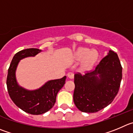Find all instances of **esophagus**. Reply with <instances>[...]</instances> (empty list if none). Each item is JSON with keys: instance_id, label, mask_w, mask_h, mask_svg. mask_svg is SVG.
Here are the masks:
<instances>
[{"instance_id": "1", "label": "esophagus", "mask_w": 133, "mask_h": 133, "mask_svg": "<svg viewBox=\"0 0 133 133\" xmlns=\"http://www.w3.org/2000/svg\"><path fill=\"white\" fill-rule=\"evenodd\" d=\"M68 77L69 78V79H72L74 78V74L71 72H69L68 74Z\"/></svg>"}]
</instances>
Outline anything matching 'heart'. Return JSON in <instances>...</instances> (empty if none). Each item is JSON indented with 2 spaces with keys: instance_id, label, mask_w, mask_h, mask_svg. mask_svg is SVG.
<instances>
[{
  "instance_id": "heart-1",
  "label": "heart",
  "mask_w": 133,
  "mask_h": 133,
  "mask_svg": "<svg viewBox=\"0 0 133 133\" xmlns=\"http://www.w3.org/2000/svg\"><path fill=\"white\" fill-rule=\"evenodd\" d=\"M98 58V53L95 50H91L87 48H79L75 53V59L83 61L81 69L83 71L90 70L96 62Z\"/></svg>"
}]
</instances>
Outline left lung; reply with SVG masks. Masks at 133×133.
Instances as JSON below:
<instances>
[{"instance_id": "8db88e82", "label": "left lung", "mask_w": 133, "mask_h": 133, "mask_svg": "<svg viewBox=\"0 0 133 133\" xmlns=\"http://www.w3.org/2000/svg\"><path fill=\"white\" fill-rule=\"evenodd\" d=\"M122 67L116 53L110 50L95 70L74 75V101L80 111L95 113L111 104L118 93Z\"/></svg>"}]
</instances>
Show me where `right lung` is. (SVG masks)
I'll return each instance as SVG.
<instances>
[{"mask_svg": "<svg viewBox=\"0 0 133 133\" xmlns=\"http://www.w3.org/2000/svg\"><path fill=\"white\" fill-rule=\"evenodd\" d=\"M41 52L38 48H27L16 53L8 70L6 85L8 94L16 106L25 112L40 115L54 106L59 90L65 84L66 76L46 82L39 89L29 90L19 86L16 78V71L19 61L27 57L35 56Z\"/></svg>", "mask_w": 133, "mask_h": 133, "instance_id": "1", "label": "right lung"}]
</instances>
